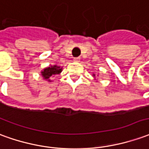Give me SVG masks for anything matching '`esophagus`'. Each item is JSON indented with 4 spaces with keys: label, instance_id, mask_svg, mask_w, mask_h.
Returning a JSON list of instances; mask_svg holds the SVG:
<instances>
[{
    "label": "esophagus",
    "instance_id": "1",
    "mask_svg": "<svg viewBox=\"0 0 149 149\" xmlns=\"http://www.w3.org/2000/svg\"><path fill=\"white\" fill-rule=\"evenodd\" d=\"M80 60H81V59H80V58H79V57H77V58H74V62H79V61H80Z\"/></svg>",
    "mask_w": 149,
    "mask_h": 149
}]
</instances>
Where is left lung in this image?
Wrapping results in <instances>:
<instances>
[{
	"label": "left lung",
	"instance_id": "obj_1",
	"mask_svg": "<svg viewBox=\"0 0 149 149\" xmlns=\"http://www.w3.org/2000/svg\"><path fill=\"white\" fill-rule=\"evenodd\" d=\"M97 76H98V75H97ZM93 77H94V79H95V80H97V79H96V75L94 74V73H93Z\"/></svg>",
	"mask_w": 149,
	"mask_h": 149
}]
</instances>
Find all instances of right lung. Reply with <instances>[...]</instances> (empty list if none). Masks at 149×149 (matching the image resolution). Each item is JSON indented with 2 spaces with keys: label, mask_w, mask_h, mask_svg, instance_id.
I'll use <instances>...</instances> for the list:
<instances>
[{
  "label": "right lung",
  "mask_w": 149,
  "mask_h": 149,
  "mask_svg": "<svg viewBox=\"0 0 149 149\" xmlns=\"http://www.w3.org/2000/svg\"><path fill=\"white\" fill-rule=\"evenodd\" d=\"M62 70H63V68L55 64L52 66H49V67L43 68L41 71V76L43 78V80H46L48 82H52V81L51 80V78H52L56 75L60 74Z\"/></svg>",
  "instance_id": "add662e5"
}]
</instances>
